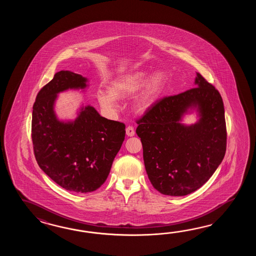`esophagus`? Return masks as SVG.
Instances as JSON below:
<instances>
[{"label": "esophagus", "mask_w": 256, "mask_h": 256, "mask_svg": "<svg viewBox=\"0 0 256 256\" xmlns=\"http://www.w3.org/2000/svg\"><path fill=\"white\" fill-rule=\"evenodd\" d=\"M126 134L128 136H134V129L132 126H128L126 128Z\"/></svg>", "instance_id": "34e87169"}]
</instances>
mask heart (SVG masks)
<instances>
[{
  "instance_id": "obj_1",
  "label": "heart",
  "mask_w": 256,
  "mask_h": 256,
  "mask_svg": "<svg viewBox=\"0 0 256 256\" xmlns=\"http://www.w3.org/2000/svg\"><path fill=\"white\" fill-rule=\"evenodd\" d=\"M151 76L147 70H138L119 76L110 84L109 90H100L98 104L105 110L114 112L117 109V98H128L137 94L132 107L137 112H144L152 105L163 92L166 76L158 72Z\"/></svg>"
}]
</instances>
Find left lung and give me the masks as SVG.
<instances>
[{
    "label": "left lung",
    "instance_id": "8db88e82",
    "mask_svg": "<svg viewBox=\"0 0 256 256\" xmlns=\"http://www.w3.org/2000/svg\"><path fill=\"white\" fill-rule=\"evenodd\" d=\"M196 87L164 97L136 120L148 178L161 194L185 196L202 188L222 163L227 144L222 98L212 83L196 73ZM198 106V123L179 120Z\"/></svg>",
    "mask_w": 256,
    "mask_h": 256
}]
</instances>
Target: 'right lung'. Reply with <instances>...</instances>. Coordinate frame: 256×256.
<instances>
[{"label": "right lung", "instance_id": "add662e5", "mask_svg": "<svg viewBox=\"0 0 256 256\" xmlns=\"http://www.w3.org/2000/svg\"><path fill=\"white\" fill-rule=\"evenodd\" d=\"M86 82L71 71L56 72L38 93L32 115L34 154L40 168L75 193L92 192L104 184L126 136L124 122L104 118L92 106L82 108L73 122L56 119V94L83 88Z\"/></svg>", "mask_w": 256, "mask_h": 256}]
</instances>
